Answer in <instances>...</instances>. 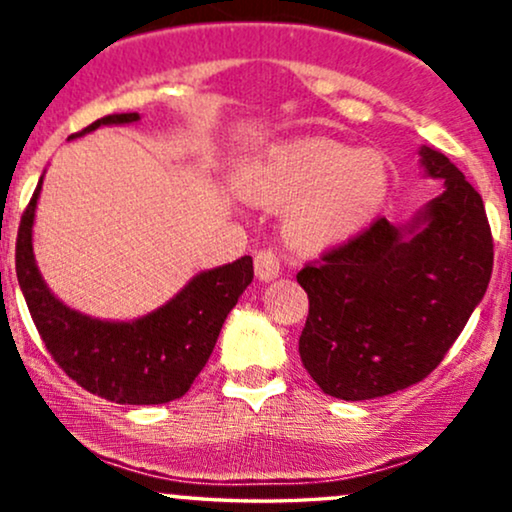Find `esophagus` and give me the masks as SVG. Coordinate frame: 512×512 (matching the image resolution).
<instances>
[{"instance_id":"34e87169","label":"esophagus","mask_w":512,"mask_h":512,"mask_svg":"<svg viewBox=\"0 0 512 512\" xmlns=\"http://www.w3.org/2000/svg\"><path fill=\"white\" fill-rule=\"evenodd\" d=\"M255 272L262 281H272L281 272V257L272 248H262L255 252Z\"/></svg>"}]
</instances>
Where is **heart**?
I'll list each match as a JSON object with an SVG mask.
<instances>
[{
	"instance_id": "heart-1",
	"label": "heart",
	"mask_w": 512,
	"mask_h": 512,
	"mask_svg": "<svg viewBox=\"0 0 512 512\" xmlns=\"http://www.w3.org/2000/svg\"><path fill=\"white\" fill-rule=\"evenodd\" d=\"M387 168L375 151H351L332 139L305 137L276 146L250 173L248 195L284 204L286 233L305 248L342 240L383 204Z\"/></svg>"
}]
</instances>
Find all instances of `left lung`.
I'll return each instance as SVG.
<instances>
[{"instance_id":"8db88e82","label":"left lung","mask_w":512,"mask_h":512,"mask_svg":"<svg viewBox=\"0 0 512 512\" xmlns=\"http://www.w3.org/2000/svg\"><path fill=\"white\" fill-rule=\"evenodd\" d=\"M421 163L445 190L414 226L378 216L296 274L310 301L298 354L325 395L358 402L424 380L489 286L493 236L481 195L431 146Z\"/></svg>"}]
</instances>
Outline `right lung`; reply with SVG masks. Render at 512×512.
Returning <instances> with one entry per match:
<instances>
[{"instance_id": "right-lung-1", "label": "right lung", "mask_w": 512, "mask_h": 512, "mask_svg": "<svg viewBox=\"0 0 512 512\" xmlns=\"http://www.w3.org/2000/svg\"><path fill=\"white\" fill-rule=\"evenodd\" d=\"M139 120L115 113L74 132ZM43 182V180H40ZM40 182L16 236V276L45 349L69 378L91 395L117 404H166L185 395L207 366L223 320L252 281V257L197 274L173 301L134 322L86 317L52 296L33 260V216Z\"/></svg>"}]
</instances>
